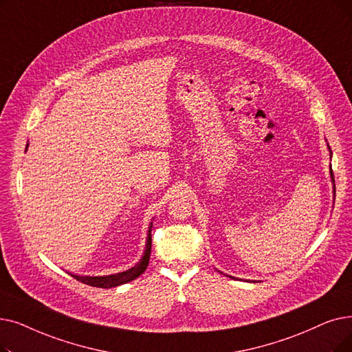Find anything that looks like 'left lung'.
<instances>
[{"label": "left lung", "instance_id": "8db88e82", "mask_svg": "<svg viewBox=\"0 0 352 352\" xmlns=\"http://www.w3.org/2000/svg\"><path fill=\"white\" fill-rule=\"evenodd\" d=\"M331 177H332V181H333V173H332V170H331Z\"/></svg>", "mask_w": 352, "mask_h": 352}]
</instances>
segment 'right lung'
Instances as JSON below:
<instances>
[{"mask_svg": "<svg viewBox=\"0 0 352 352\" xmlns=\"http://www.w3.org/2000/svg\"><path fill=\"white\" fill-rule=\"evenodd\" d=\"M152 227V224H151ZM151 227L148 230V237H146V248L144 252V256L141 261L136 263L133 267L128 269L126 272H120L116 274H109V276H78V274H72L74 279L80 280L85 285L89 286H95V287H115L119 285L128 283L133 279H136L138 276L146 270L148 263H149V254H151V246H152V237H151Z\"/></svg>", "mask_w": 352, "mask_h": 352, "instance_id": "obj_1", "label": "right lung"}]
</instances>
